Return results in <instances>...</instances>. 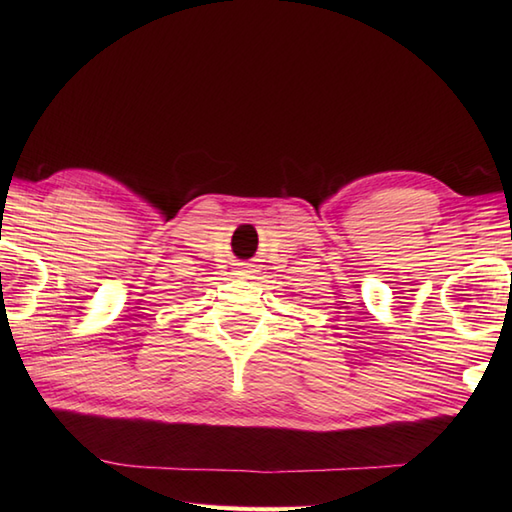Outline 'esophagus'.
Wrapping results in <instances>:
<instances>
[{
	"instance_id": "esophagus-1",
	"label": "esophagus",
	"mask_w": 512,
	"mask_h": 512,
	"mask_svg": "<svg viewBox=\"0 0 512 512\" xmlns=\"http://www.w3.org/2000/svg\"><path fill=\"white\" fill-rule=\"evenodd\" d=\"M239 275H253V268H250V266L239 268Z\"/></svg>"
}]
</instances>
